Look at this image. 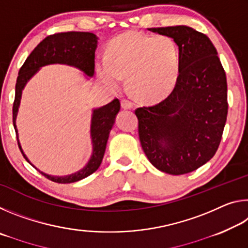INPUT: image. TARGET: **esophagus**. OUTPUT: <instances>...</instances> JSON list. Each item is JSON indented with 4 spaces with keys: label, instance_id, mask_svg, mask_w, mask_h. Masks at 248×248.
<instances>
[{
    "label": "esophagus",
    "instance_id": "obj_1",
    "mask_svg": "<svg viewBox=\"0 0 248 248\" xmlns=\"http://www.w3.org/2000/svg\"><path fill=\"white\" fill-rule=\"evenodd\" d=\"M121 107L124 109H131L133 108V104L128 99H123L121 100Z\"/></svg>",
    "mask_w": 248,
    "mask_h": 248
}]
</instances>
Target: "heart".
I'll list each match as a JSON object with an SVG mask.
<instances>
[{"mask_svg": "<svg viewBox=\"0 0 248 248\" xmlns=\"http://www.w3.org/2000/svg\"><path fill=\"white\" fill-rule=\"evenodd\" d=\"M179 50L170 36L152 37L128 31L111 41L107 58L99 59L96 73L108 89H118L124 77L131 93L146 102L165 98L179 75Z\"/></svg>", "mask_w": 248, "mask_h": 248, "instance_id": "1", "label": "heart"}]
</instances>
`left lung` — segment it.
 Wrapping results in <instances>:
<instances>
[{
	"mask_svg": "<svg viewBox=\"0 0 248 248\" xmlns=\"http://www.w3.org/2000/svg\"><path fill=\"white\" fill-rule=\"evenodd\" d=\"M178 46L179 75L161 103L136 109L146 157L158 170L183 175L210 161L228 116V85L217 49L207 36L184 26L149 28Z\"/></svg>",
	"mask_w": 248,
	"mask_h": 248,
	"instance_id": "1",
	"label": "left lung"
}]
</instances>
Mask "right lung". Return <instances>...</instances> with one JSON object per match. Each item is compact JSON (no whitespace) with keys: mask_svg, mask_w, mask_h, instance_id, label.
<instances>
[{"mask_svg":"<svg viewBox=\"0 0 248 248\" xmlns=\"http://www.w3.org/2000/svg\"><path fill=\"white\" fill-rule=\"evenodd\" d=\"M97 41L98 37L93 32L68 31L54 33V35L45 38L32 50L20 68L15 86L13 124L16 134H17L18 146L27 162H29V159L20 146L18 131L16 128V117H17L24 87L26 86L29 79L38 72L40 68L49 64L58 63L74 66V68L82 71L87 78H92L94 75L95 50L97 48ZM119 110L120 102L117 98L103 107L93 109L91 120V139L92 144H93V152H92L91 158L87 162V164L82 170L66 176H51L44 173V171H40L39 170H38L45 177L59 184L75 183L93 174L94 171L98 170L100 163L103 161L109 132L115 124L116 116Z\"/></svg>","mask_w":248,"mask_h":248,"instance_id":"obj_1","label":"right lung"}]
</instances>
